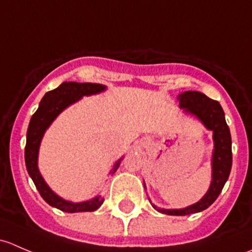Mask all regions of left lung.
Listing matches in <instances>:
<instances>
[{"label": "left lung", "instance_id": "8db88e82", "mask_svg": "<svg viewBox=\"0 0 252 252\" xmlns=\"http://www.w3.org/2000/svg\"><path fill=\"white\" fill-rule=\"evenodd\" d=\"M179 101L180 107L195 114L205 124L206 128L213 131V140H215V151L212 158L213 173L212 183L207 194L196 204L183 210H162L152 205L155 210L169 216L191 215L210 207L222 191L232 169V138H230L229 126H227L224 118V112L220 107V102L197 91H185L180 94Z\"/></svg>", "mask_w": 252, "mask_h": 252}]
</instances>
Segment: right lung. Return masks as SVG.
Returning a JSON list of instances; mask_svg holds the SVG:
<instances>
[{
	"mask_svg": "<svg viewBox=\"0 0 252 252\" xmlns=\"http://www.w3.org/2000/svg\"><path fill=\"white\" fill-rule=\"evenodd\" d=\"M103 90H105V86L101 85V84L75 83V81H68L67 83V81H64L57 89L45 94L41 102H40L39 108L30 119L27 133V145H25V164H27L28 173L32 177V182H34L36 189L39 190L42 199L50 206H53V207L58 208L63 212H93L103 204V199L101 196H97L90 201L73 204V202L65 201V200L58 197L47 187V184L40 174L39 169H37V152H39L40 141H41L42 135H44L48 126L67 106L78 101L81 96L97 94ZM119 162H121V159L114 164L112 173H114L118 169Z\"/></svg>",
	"mask_w": 252,
	"mask_h": 252,
	"instance_id": "1",
	"label": "right lung"
}]
</instances>
